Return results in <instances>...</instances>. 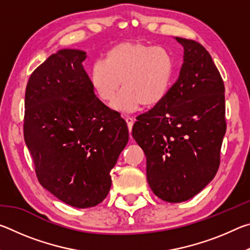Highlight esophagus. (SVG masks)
<instances>
[{"instance_id":"34e87169","label":"esophagus","mask_w":250,"mask_h":250,"mask_svg":"<svg viewBox=\"0 0 250 250\" xmlns=\"http://www.w3.org/2000/svg\"><path fill=\"white\" fill-rule=\"evenodd\" d=\"M125 122H126V125H128L129 131L131 132V130H132V125H133V124H134V120L132 119V118L126 117V118H125Z\"/></svg>"}]
</instances>
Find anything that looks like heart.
I'll use <instances>...</instances> for the list:
<instances>
[{"instance_id": "b5f03b06", "label": "heart", "mask_w": 250, "mask_h": 250, "mask_svg": "<svg viewBox=\"0 0 250 250\" xmlns=\"http://www.w3.org/2000/svg\"><path fill=\"white\" fill-rule=\"evenodd\" d=\"M173 74V59L167 49L142 42H124L109 50L107 61L91 67L92 87L99 98L111 107L130 113L141 104L152 107L167 96Z\"/></svg>"}]
</instances>
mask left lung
I'll list each match as a JSON object with an SVG mask.
<instances>
[{"label": "left lung", "mask_w": 250, "mask_h": 250, "mask_svg": "<svg viewBox=\"0 0 250 250\" xmlns=\"http://www.w3.org/2000/svg\"><path fill=\"white\" fill-rule=\"evenodd\" d=\"M175 40L184 48L179 78L132 128L147 183L168 203L189 200L214 179L226 132L225 87L209 53L195 41Z\"/></svg>", "instance_id": "obj_1"}]
</instances>
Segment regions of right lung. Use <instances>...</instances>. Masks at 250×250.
I'll return each instance as SVG.
<instances>
[{"label":"right lung","mask_w":250,"mask_h":250,"mask_svg":"<svg viewBox=\"0 0 250 250\" xmlns=\"http://www.w3.org/2000/svg\"><path fill=\"white\" fill-rule=\"evenodd\" d=\"M87 55L61 49L33 71L25 91L24 140L40 183L77 208L98 205L129 140L125 121L95 95Z\"/></svg>","instance_id":"add662e5"}]
</instances>
